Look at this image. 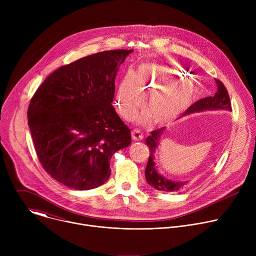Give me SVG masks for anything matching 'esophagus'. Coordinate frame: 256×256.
<instances>
[{"mask_svg": "<svg viewBox=\"0 0 256 256\" xmlns=\"http://www.w3.org/2000/svg\"><path fill=\"white\" fill-rule=\"evenodd\" d=\"M132 138L134 140H142L144 138L142 134L138 130H132Z\"/></svg>", "mask_w": 256, "mask_h": 256, "instance_id": "1", "label": "esophagus"}]
</instances>
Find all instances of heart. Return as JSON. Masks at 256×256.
<instances>
[{
	"mask_svg": "<svg viewBox=\"0 0 256 256\" xmlns=\"http://www.w3.org/2000/svg\"><path fill=\"white\" fill-rule=\"evenodd\" d=\"M148 96L146 107L148 110L136 116L138 124L152 120L157 126H165L177 120L190 106L194 89L184 82L181 72L167 66L154 64H140L134 78L126 76L120 83L116 106L124 120H132Z\"/></svg>",
	"mask_w": 256,
	"mask_h": 256,
	"instance_id": "1",
	"label": "heart"
}]
</instances>
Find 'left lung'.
<instances>
[{"mask_svg":"<svg viewBox=\"0 0 256 256\" xmlns=\"http://www.w3.org/2000/svg\"><path fill=\"white\" fill-rule=\"evenodd\" d=\"M216 92L214 96L202 98L196 103H194L188 110L184 112V116H188L194 112H208V110H227L232 112L230 97L228 94V91L224 84L216 79ZM164 128L155 130L151 132V136H149L146 138V144L150 149V156L149 161L144 170V176L148 184L157 190L161 192H180L186 188L188 181H172L170 179H167L163 175L159 174L156 165H155V151L160 144L161 136L163 134Z\"/></svg>","mask_w":256,"mask_h":256,"instance_id":"left-lung-1","label":"left lung"}]
</instances>
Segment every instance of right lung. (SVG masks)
<instances>
[{
  "label": "right lung",
  "mask_w": 256,
  "mask_h": 256,
  "mask_svg": "<svg viewBox=\"0 0 256 256\" xmlns=\"http://www.w3.org/2000/svg\"><path fill=\"white\" fill-rule=\"evenodd\" d=\"M132 50L97 52L62 66L36 90L28 126L44 170L62 184L96 188L112 155L130 144V130L112 102L120 66Z\"/></svg>",
  "instance_id": "add662e5"
}]
</instances>
